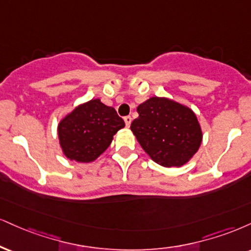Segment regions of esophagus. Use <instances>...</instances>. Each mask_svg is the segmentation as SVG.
<instances>
[{"mask_svg":"<svg viewBox=\"0 0 251 251\" xmlns=\"http://www.w3.org/2000/svg\"><path fill=\"white\" fill-rule=\"evenodd\" d=\"M124 122H125V125L127 126V127H129V125H131V123H132V118L129 116L124 117Z\"/></svg>","mask_w":251,"mask_h":251,"instance_id":"obj_1","label":"esophagus"}]
</instances>
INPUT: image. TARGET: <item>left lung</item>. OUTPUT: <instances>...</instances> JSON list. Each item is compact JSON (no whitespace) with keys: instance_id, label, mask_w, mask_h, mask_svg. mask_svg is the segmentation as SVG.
<instances>
[{"instance_id":"1","label":"left lung","mask_w":251,"mask_h":251,"mask_svg":"<svg viewBox=\"0 0 251 251\" xmlns=\"http://www.w3.org/2000/svg\"><path fill=\"white\" fill-rule=\"evenodd\" d=\"M137 111L139 117L132 122L131 129L156 164L179 167L199 150L202 132L191 108L167 98L152 97Z\"/></svg>"}]
</instances>
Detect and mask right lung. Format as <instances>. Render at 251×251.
<instances>
[{
    "label": "right lung",
    "instance_id": "1",
    "mask_svg": "<svg viewBox=\"0 0 251 251\" xmlns=\"http://www.w3.org/2000/svg\"><path fill=\"white\" fill-rule=\"evenodd\" d=\"M124 126L125 123L113 107L92 99L59 123V144L66 158L91 162L110 146L113 135Z\"/></svg>",
    "mask_w": 251,
    "mask_h": 251
}]
</instances>
